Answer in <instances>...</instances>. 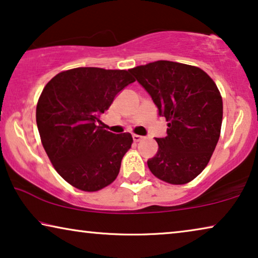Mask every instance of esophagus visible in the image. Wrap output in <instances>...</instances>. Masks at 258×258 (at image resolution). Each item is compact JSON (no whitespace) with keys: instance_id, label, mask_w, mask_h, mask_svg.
<instances>
[{"instance_id":"1","label":"esophagus","mask_w":258,"mask_h":258,"mask_svg":"<svg viewBox=\"0 0 258 258\" xmlns=\"http://www.w3.org/2000/svg\"><path fill=\"white\" fill-rule=\"evenodd\" d=\"M133 140L135 141V142H140V141H142L143 140V136H141V135H133Z\"/></svg>"}]
</instances>
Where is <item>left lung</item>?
<instances>
[{"label": "left lung", "instance_id": "left-lung-1", "mask_svg": "<svg viewBox=\"0 0 258 258\" xmlns=\"http://www.w3.org/2000/svg\"><path fill=\"white\" fill-rule=\"evenodd\" d=\"M168 122L167 136L155 139L156 155L148 160L153 175L185 184L209 163L220 139L223 101L206 72L195 66L156 61L129 69Z\"/></svg>", "mask_w": 258, "mask_h": 258}]
</instances>
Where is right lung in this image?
<instances>
[{
	"instance_id": "obj_1",
	"label": "right lung",
	"mask_w": 258,
	"mask_h": 258,
	"mask_svg": "<svg viewBox=\"0 0 258 258\" xmlns=\"http://www.w3.org/2000/svg\"><path fill=\"white\" fill-rule=\"evenodd\" d=\"M133 82L129 70L82 67L57 74L42 90L36 107L42 146L58 175L75 188L98 191L117 177L133 137L108 132L100 117Z\"/></svg>"
}]
</instances>
